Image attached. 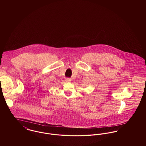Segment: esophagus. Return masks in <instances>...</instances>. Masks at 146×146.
I'll return each instance as SVG.
<instances>
[{
    "mask_svg": "<svg viewBox=\"0 0 146 146\" xmlns=\"http://www.w3.org/2000/svg\"><path fill=\"white\" fill-rule=\"evenodd\" d=\"M66 81L67 82H70V81H71V79H70V78H66Z\"/></svg>",
    "mask_w": 146,
    "mask_h": 146,
    "instance_id": "34e87169",
    "label": "esophagus"
}]
</instances>
